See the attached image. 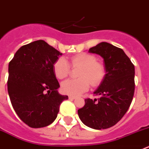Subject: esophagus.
I'll list each match as a JSON object with an SVG mask.
<instances>
[{
  "instance_id": "34e87169",
  "label": "esophagus",
  "mask_w": 149,
  "mask_h": 149,
  "mask_svg": "<svg viewBox=\"0 0 149 149\" xmlns=\"http://www.w3.org/2000/svg\"><path fill=\"white\" fill-rule=\"evenodd\" d=\"M75 98H76V97H74V96H69L70 100H74Z\"/></svg>"
}]
</instances>
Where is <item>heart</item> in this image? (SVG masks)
I'll return each mask as SVG.
<instances>
[{"mask_svg":"<svg viewBox=\"0 0 149 149\" xmlns=\"http://www.w3.org/2000/svg\"><path fill=\"white\" fill-rule=\"evenodd\" d=\"M70 64L73 67H80L76 79H67L61 84L62 92L70 96H78L90 87L100 85L105 76V67L96 58L88 53H79L70 60V64L63 57L58 58L53 64V71L59 79L66 78L70 72Z\"/></svg>","mask_w":149,"mask_h":149,"instance_id":"1","label":"heart"}]
</instances>
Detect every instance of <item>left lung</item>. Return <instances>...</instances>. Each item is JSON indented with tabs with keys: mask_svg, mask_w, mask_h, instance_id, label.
<instances>
[{
	"mask_svg": "<svg viewBox=\"0 0 149 149\" xmlns=\"http://www.w3.org/2000/svg\"><path fill=\"white\" fill-rule=\"evenodd\" d=\"M88 52L103 58L106 75L94 93L100 97L85 99V106L78 109V115L84 125L91 128L107 129L117 124L131 104L135 90V68L125 52L108 42H100Z\"/></svg>",
	"mask_w": 149,
	"mask_h": 149,
	"instance_id": "8db88e82",
	"label": "left lung"
}]
</instances>
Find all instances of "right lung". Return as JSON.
Here are the masks:
<instances>
[{
  "instance_id": "1",
  "label": "right lung",
  "mask_w": 149,
  "mask_h": 149,
  "mask_svg": "<svg viewBox=\"0 0 149 149\" xmlns=\"http://www.w3.org/2000/svg\"><path fill=\"white\" fill-rule=\"evenodd\" d=\"M62 53L44 40L24 45L9 63L7 90L14 110L33 128L55 121L61 103L68 96L61 95L53 64Z\"/></svg>"
}]
</instances>
